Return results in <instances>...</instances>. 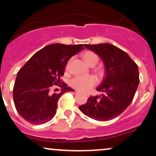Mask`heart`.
I'll list each match as a JSON object with an SVG mask.
<instances>
[{
	"mask_svg": "<svg viewBox=\"0 0 156 156\" xmlns=\"http://www.w3.org/2000/svg\"><path fill=\"white\" fill-rule=\"evenodd\" d=\"M84 62L89 66L95 65L98 62V56L92 51H87L82 55ZM97 78L93 76H76L70 81V86L80 92H87L96 85Z\"/></svg>",
	"mask_w": 156,
	"mask_h": 156,
	"instance_id": "1",
	"label": "heart"
}]
</instances>
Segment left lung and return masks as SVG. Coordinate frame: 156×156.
<instances>
[{
    "label": "left lung",
    "instance_id": "1",
    "mask_svg": "<svg viewBox=\"0 0 156 156\" xmlns=\"http://www.w3.org/2000/svg\"><path fill=\"white\" fill-rule=\"evenodd\" d=\"M101 57L105 76L96 89L103 92L90 96L80 105V112L98 121H108L121 114L129 106L139 83V68L127 53L109 43L85 44Z\"/></svg>",
    "mask_w": 156,
    "mask_h": 156
}]
</instances>
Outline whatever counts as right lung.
<instances>
[{"label":"right lung","mask_w":156,"mask_h":156,"mask_svg":"<svg viewBox=\"0 0 156 156\" xmlns=\"http://www.w3.org/2000/svg\"><path fill=\"white\" fill-rule=\"evenodd\" d=\"M83 49V44H49L37 52L20 69L13 98L23 119L34 125L44 124L53 119L60 97L73 90L63 82L59 93H52V87L61 83L68 61Z\"/></svg>","instance_id":"right-lung-1"}]
</instances>
